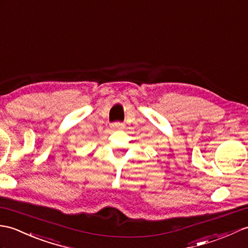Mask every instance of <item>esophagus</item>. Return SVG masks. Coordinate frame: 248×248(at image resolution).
Returning a JSON list of instances; mask_svg holds the SVG:
<instances>
[{"label": "esophagus", "instance_id": "1", "mask_svg": "<svg viewBox=\"0 0 248 248\" xmlns=\"http://www.w3.org/2000/svg\"><path fill=\"white\" fill-rule=\"evenodd\" d=\"M111 128L114 130H122L125 128V125L121 122H115L111 124Z\"/></svg>", "mask_w": 248, "mask_h": 248}]
</instances>
